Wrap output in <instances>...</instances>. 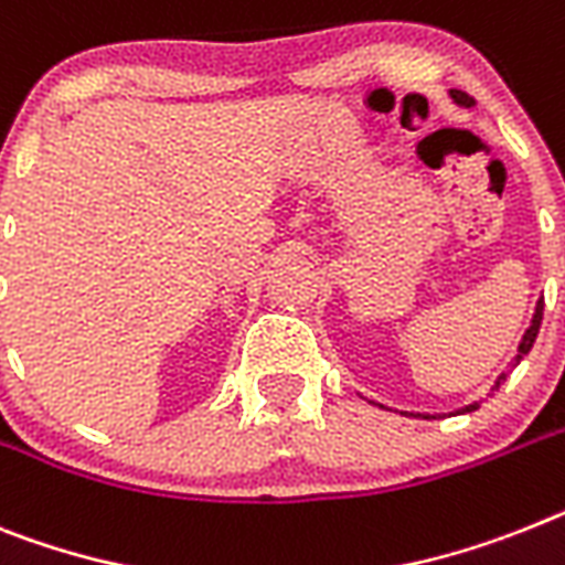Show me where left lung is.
<instances>
[{"mask_svg": "<svg viewBox=\"0 0 565 565\" xmlns=\"http://www.w3.org/2000/svg\"><path fill=\"white\" fill-rule=\"evenodd\" d=\"M448 96H451V99H455L457 105H462V108H471V105H475V99H471L469 94H462V90H457V88H451V90H448ZM540 320H543V300H537V306H534L532 322H529V329H525L523 340H520V345H518V354L512 356V363L505 365V371H503V374H500V377L494 380V385H491V392H498V388H500V383H503V380L509 377V371H512L514 365H520V360H523V356L529 354V351H532L534 340H537ZM369 403H374V406H380V408H388V406H383V403H377V399H369ZM475 408H480V403H469V406L457 408V412H451V414H466V412H475ZM388 412H392V408H388ZM399 414H408V417H423V420H434V417H437V414H423V412H399Z\"/></svg>", "mask_w": 565, "mask_h": 565, "instance_id": "8db88e82", "label": "left lung"}]
</instances>
